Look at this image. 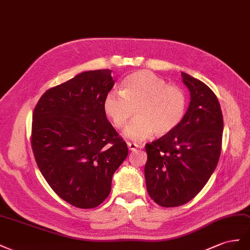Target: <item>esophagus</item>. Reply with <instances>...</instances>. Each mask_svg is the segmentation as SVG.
Returning <instances> with one entry per match:
<instances>
[{
    "instance_id": "esophagus-1",
    "label": "esophagus",
    "mask_w": 250,
    "mask_h": 250,
    "mask_svg": "<svg viewBox=\"0 0 250 250\" xmlns=\"http://www.w3.org/2000/svg\"><path fill=\"white\" fill-rule=\"evenodd\" d=\"M126 145H127V147H129L130 151H135V149H137L139 147L138 145L133 144V142H130V141H127Z\"/></svg>"
}]
</instances>
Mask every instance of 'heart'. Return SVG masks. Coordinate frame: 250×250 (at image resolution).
<instances>
[{
	"instance_id": "obj_1",
	"label": "heart",
	"mask_w": 250,
	"mask_h": 250,
	"mask_svg": "<svg viewBox=\"0 0 250 250\" xmlns=\"http://www.w3.org/2000/svg\"><path fill=\"white\" fill-rule=\"evenodd\" d=\"M104 111L113 126L123 130L131 140H142L155 133L167 136L174 132L185 118L188 99L178 85L168 84L163 78L147 70H139L125 77L120 93L110 91L104 98Z\"/></svg>"
}]
</instances>
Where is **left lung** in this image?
<instances>
[{"instance_id": "obj_1", "label": "left lung", "mask_w": 250, "mask_h": 250, "mask_svg": "<svg viewBox=\"0 0 250 250\" xmlns=\"http://www.w3.org/2000/svg\"><path fill=\"white\" fill-rule=\"evenodd\" d=\"M181 76L190 92L184 120L174 132L146 145V189L162 208L195 198L215 170L222 148L223 115L217 96L204 83L183 72Z\"/></svg>"}]
</instances>
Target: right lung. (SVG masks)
<instances>
[{
	"label": "right lung",
	"mask_w": 250,
	"mask_h": 250,
	"mask_svg": "<svg viewBox=\"0 0 250 250\" xmlns=\"http://www.w3.org/2000/svg\"><path fill=\"white\" fill-rule=\"evenodd\" d=\"M109 69L85 71L47 90L32 115L31 147L55 194L78 208H94L111 191L127 146L106 119L104 98L114 85Z\"/></svg>",
	"instance_id": "right-lung-1"
}]
</instances>
